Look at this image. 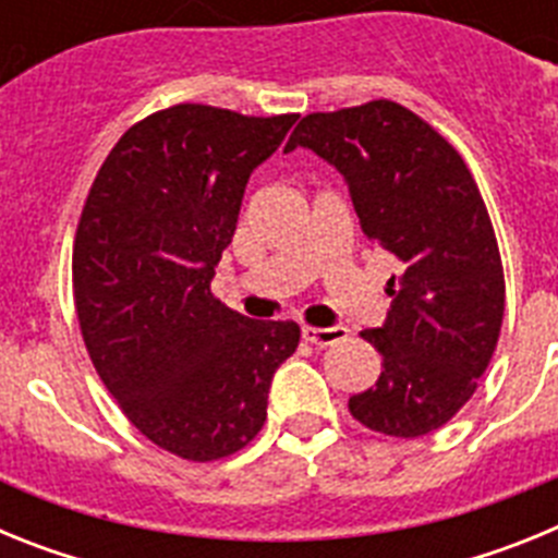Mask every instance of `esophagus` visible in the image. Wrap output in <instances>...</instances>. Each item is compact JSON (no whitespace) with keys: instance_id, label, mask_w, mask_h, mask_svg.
<instances>
[{"instance_id":"34e87169","label":"esophagus","mask_w":558,"mask_h":558,"mask_svg":"<svg viewBox=\"0 0 558 558\" xmlns=\"http://www.w3.org/2000/svg\"><path fill=\"white\" fill-rule=\"evenodd\" d=\"M347 327H302V338L313 347H335L340 340H347Z\"/></svg>"}]
</instances>
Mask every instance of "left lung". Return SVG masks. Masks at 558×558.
Wrapping results in <instances>:
<instances>
[{
  "instance_id": "obj_1",
  "label": "left lung",
  "mask_w": 558,
  "mask_h": 558,
  "mask_svg": "<svg viewBox=\"0 0 558 558\" xmlns=\"http://www.w3.org/2000/svg\"><path fill=\"white\" fill-rule=\"evenodd\" d=\"M307 147L343 175L366 236L402 265L391 310L363 338L383 354L372 388L349 399L357 422L416 438L475 393L500 338L506 282L489 211L456 147L391 100L307 113L284 153Z\"/></svg>"
}]
</instances>
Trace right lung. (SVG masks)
<instances>
[{
	"mask_svg": "<svg viewBox=\"0 0 558 558\" xmlns=\"http://www.w3.org/2000/svg\"><path fill=\"white\" fill-rule=\"evenodd\" d=\"M295 113L172 106L128 128L97 172L72 254L88 357L133 427L186 461L243 450L268 416L293 322H254L211 295L251 172Z\"/></svg>",
	"mask_w": 558,
	"mask_h": 558,
	"instance_id": "right-lung-1",
	"label": "right lung"
}]
</instances>
